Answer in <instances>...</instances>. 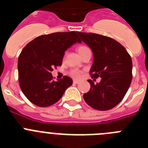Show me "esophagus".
<instances>
[{
	"label": "esophagus",
	"instance_id": "1",
	"mask_svg": "<svg viewBox=\"0 0 148 148\" xmlns=\"http://www.w3.org/2000/svg\"><path fill=\"white\" fill-rule=\"evenodd\" d=\"M78 82H79V81H78V80L73 81V83H74V84H78Z\"/></svg>",
	"mask_w": 148,
	"mask_h": 148
}]
</instances>
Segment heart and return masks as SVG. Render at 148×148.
I'll return each instance as SVG.
<instances>
[{
    "mask_svg": "<svg viewBox=\"0 0 148 148\" xmlns=\"http://www.w3.org/2000/svg\"><path fill=\"white\" fill-rule=\"evenodd\" d=\"M87 49H89V48L87 47H86V46H80V47H78L77 48V51H78V53H79L80 56L82 53H84L86 50H87ZM80 71H78V70H73L70 72V75L74 77V78H79V77H80Z\"/></svg>",
    "mask_w": 148,
    "mask_h": 148,
    "instance_id": "1",
    "label": "heart"
}]
</instances>
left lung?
Listing matches in <instances>:
<instances>
[{"label":"left lung","instance_id":"left-lung-1","mask_svg":"<svg viewBox=\"0 0 148 148\" xmlns=\"http://www.w3.org/2000/svg\"><path fill=\"white\" fill-rule=\"evenodd\" d=\"M77 33L93 53L91 77L101 78L96 84L88 80L90 90L84 94V99L98 110L112 109L121 102L131 83V57L120 43L111 38L95 33Z\"/></svg>","mask_w":148,"mask_h":148}]
</instances>
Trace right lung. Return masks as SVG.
<instances>
[{
	"label": "right lung",
	"mask_w": 148,
	"mask_h": 148,
	"mask_svg": "<svg viewBox=\"0 0 148 148\" xmlns=\"http://www.w3.org/2000/svg\"><path fill=\"white\" fill-rule=\"evenodd\" d=\"M82 40L77 32L40 35L27 44L18 57V81L26 97L38 107H49L62 97L73 79L65 75L57 82L51 72L61 66L65 51Z\"/></svg>",
	"instance_id": "add662e5"
}]
</instances>
